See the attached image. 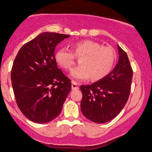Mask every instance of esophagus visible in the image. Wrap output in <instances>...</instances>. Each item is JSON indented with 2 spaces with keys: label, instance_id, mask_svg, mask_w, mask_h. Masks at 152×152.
<instances>
[{
  "label": "esophagus",
  "instance_id": "esophagus-1",
  "mask_svg": "<svg viewBox=\"0 0 152 152\" xmlns=\"http://www.w3.org/2000/svg\"><path fill=\"white\" fill-rule=\"evenodd\" d=\"M72 90H77V89H79V86H78L77 82L72 81Z\"/></svg>",
  "mask_w": 152,
  "mask_h": 152
}]
</instances>
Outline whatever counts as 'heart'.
<instances>
[{
  "instance_id": "b5f03b06",
  "label": "heart",
  "mask_w": 152,
  "mask_h": 152,
  "mask_svg": "<svg viewBox=\"0 0 152 152\" xmlns=\"http://www.w3.org/2000/svg\"><path fill=\"white\" fill-rule=\"evenodd\" d=\"M75 53L81 58V65L74 67L70 75L74 80L81 81L91 75L94 80L104 78L113 68L115 53L112 48L102 46L96 42L85 40L74 44ZM56 61L65 69H70L75 63V54L66 47L59 48L56 52Z\"/></svg>"
}]
</instances>
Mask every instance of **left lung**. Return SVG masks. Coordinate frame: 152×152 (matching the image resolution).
<instances>
[{"mask_svg":"<svg viewBox=\"0 0 152 152\" xmlns=\"http://www.w3.org/2000/svg\"><path fill=\"white\" fill-rule=\"evenodd\" d=\"M118 61L112 72L90 85H81L82 113L96 123L115 118L124 108L130 93L132 72L128 55L118 45Z\"/></svg>","mask_w":152,"mask_h":152,"instance_id":"obj_1","label":"left lung"}]
</instances>
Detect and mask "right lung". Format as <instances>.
Returning <instances> with one entry per match:
<instances>
[{"label": "right lung", "mask_w": 152, "mask_h": 152, "mask_svg": "<svg viewBox=\"0 0 152 152\" xmlns=\"http://www.w3.org/2000/svg\"><path fill=\"white\" fill-rule=\"evenodd\" d=\"M70 35L43 32L20 48L13 63L11 81L19 108L27 118L46 123L61 113L71 90V80L58 69V44Z\"/></svg>", "instance_id": "right-lung-1"}]
</instances>
